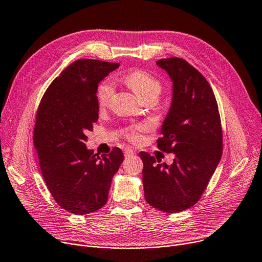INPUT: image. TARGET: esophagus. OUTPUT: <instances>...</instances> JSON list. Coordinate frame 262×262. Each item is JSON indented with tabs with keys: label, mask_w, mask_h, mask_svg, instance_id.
I'll use <instances>...</instances> for the list:
<instances>
[{
	"label": "esophagus",
	"mask_w": 262,
	"mask_h": 262,
	"mask_svg": "<svg viewBox=\"0 0 262 262\" xmlns=\"http://www.w3.org/2000/svg\"><path fill=\"white\" fill-rule=\"evenodd\" d=\"M134 154H135V151L133 150V149H131V148H129V147L124 148V156H126V157H130V156H132V155H134Z\"/></svg>",
	"instance_id": "34e87169"
}]
</instances>
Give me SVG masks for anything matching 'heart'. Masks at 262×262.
I'll return each instance as SVG.
<instances>
[{
  "mask_svg": "<svg viewBox=\"0 0 262 262\" xmlns=\"http://www.w3.org/2000/svg\"><path fill=\"white\" fill-rule=\"evenodd\" d=\"M123 82L133 90V92L138 95L142 100H146L149 98H158L162 92V85L158 79L152 77L151 74L147 73L143 70H132L128 72L122 78ZM114 93L113 83L111 80H104L98 86L97 90V99L100 106H105L108 104L111 97ZM148 128L147 124H140L129 133V138L133 141L139 139V132L144 131Z\"/></svg>",
  "mask_w": 262,
  "mask_h": 262,
  "instance_id": "b5f03b06",
  "label": "heart"
}]
</instances>
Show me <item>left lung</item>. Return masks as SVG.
<instances>
[{
  "label": "left lung",
  "mask_w": 262,
  "mask_h": 262,
  "mask_svg": "<svg viewBox=\"0 0 262 262\" xmlns=\"http://www.w3.org/2000/svg\"><path fill=\"white\" fill-rule=\"evenodd\" d=\"M156 63L172 82L171 103L158 148L173 154L175 159L167 165L148 152H140L145 199L163 212L178 213L198 202L220 163L221 118L212 89L197 69L179 57Z\"/></svg>",
  "instance_id": "left-lung-1"
}]
</instances>
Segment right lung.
<instances>
[{
  "mask_svg": "<svg viewBox=\"0 0 262 262\" xmlns=\"http://www.w3.org/2000/svg\"><path fill=\"white\" fill-rule=\"evenodd\" d=\"M118 63L73 61L50 84L36 115L34 146L42 177L54 201L77 215L101 209L123 161L119 148L101 158L87 149V132L98 120V84Z\"/></svg>",
  "mask_w": 262,
  "mask_h": 262,
  "instance_id": "obj_1",
  "label": "right lung"
}]
</instances>
